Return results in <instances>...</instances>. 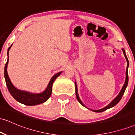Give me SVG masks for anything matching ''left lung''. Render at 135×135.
Here are the masks:
<instances>
[{"mask_svg":"<svg viewBox=\"0 0 135 135\" xmlns=\"http://www.w3.org/2000/svg\"><path fill=\"white\" fill-rule=\"evenodd\" d=\"M122 51H123V53L124 55V56L125 58L126 59V61H127V63H128V65H127V68H126V80H125V83H124V84L123 85V87L121 89V90H120V93H119L118 95H117V97L115 98V99H114V100H112V102H110V103L108 104L107 106H106L105 107L102 108V109H100V110H91L92 111H93V112H103V111L106 110L108 109V108H110L113 107H114L116 104H117V103H119V102L120 101V100H121L122 98V97L123 96L124 93V91L126 90V88L127 87V86H128V66H129V61H128V59L127 58L126 56V52H125V51L124 49L122 48ZM75 94H76V97H77V100H78L79 102L83 106L85 107H86V106H85L83 104V102H81V100H80V99L79 98V94H78V91H77V84H76V82H75Z\"/></svg>","mask_w":135,"mask_h":135,"instance_id":"8db88e82","label":"left lung"}]
</instances>
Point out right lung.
<instances>
[{
	"label": "right lung",
	"mask_w": 135,
	"mask_h": 135,
	"mask_svg": "<svg viewBox=\"0 0 135 135\" xmlns=\"http://www.w3.org/2000/svg\"><path fill=\"white\" fill-rule=\"evenodd\" d=\"M12 45L8 48V50H7V56H8V58H7V61L6 63L5 68H4V77H5L6 85H7V87L8 88V90L10 94H11L12 97L16 101L25 105H28V106H33V105H39L41 103L46 102L49 99V98L51 97V95L52 86V84H53L54 81L61 74L62 72H58V74L53 75L52 78L51 79L49 84H48L47 88H46V89L43 92L41 93H32L27 92V91H25L20 90V89H17L14 86L13 83L11 81L7 71V65H8L9 62V51L10 50Z\"/></svg>",
	"instance_id": "right-lung-1"
}]
</instances>
